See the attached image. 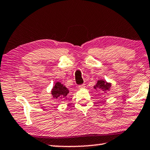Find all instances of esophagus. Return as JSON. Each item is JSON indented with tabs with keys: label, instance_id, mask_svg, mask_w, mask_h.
Instances as JSON below:
<instances>
[{
	"label": "esophagus",
	"instance_id": "obj_1",
	"mask_svg": "<svg viewBox=\"0 0 150 150\" xmlns=\"http://www.w3.org/2000/svg\"><path fill=\"white\" fill-rule=\"evenodd\" d=\"M85 87V84H80V85L79 86V88H83Z\"/></svg>",
	"mask_w": 150,
	"mask_h": 150
}]
</instances>
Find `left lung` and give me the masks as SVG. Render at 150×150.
I'll return each mask as SVG.
<instances>
[{
    "label": "left lung",
    "mask_w": 150,
    "mask_h": 150,
    "mask_svg": "<svg viewBox=\"0 0 150 150\" xmlns=\"http://www.w3.org/2000/svg\"><path fill=\"white\" fill-rule=\"evenodd\" d=\"M111 87V84L110 83H108L105 80H98L97 82L96 85L94 86V88L95 89H100L102 90V91H106V90H108L109 88Z\"/></svg>",
    "instance_id": "left-lung-1"
}]
</instances>
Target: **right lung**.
<instances>
[{
	"mask_svg": "<svg viewBox=\"0 0 150 150\" xmlns=\"http://www.w3.org/2000/svg\"><path fill=\"white\" fill-rule=\"evenodd\" d=\"M53 97L56 99H59L61 101H64L68 99L67 95L69 93V91L66 86H64L60 82H57L53 86L51 91Z\"/></svg>",
	"mask_w": 150,
	"mask_h": 150,
	"instance_id": "obj_1",
	"label": "right lung"
}]
</instances>
